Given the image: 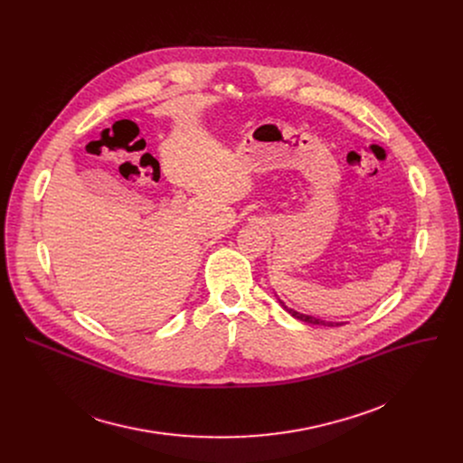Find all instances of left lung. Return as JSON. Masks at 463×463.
<instances>
[{
	"mask_svg": "<svg viewBox=\"0 0 463 463\" xmlns=\"http://www.w3.org/2000/svg\"><path fill=\"white\" fill-rule=\"evenodd\" d=\"M279 302H280V306H282L291 317H295V318H298V320H302V322H306V324H317V326H341V324H343V322H327V320H322V318H317V317H311V315L298 313V311L288 307L280 298H279Z\"/></svg>",
	"mask_w": 463,
	"mask_h": 463,
	"instance_id": "8db88e82",
	"label": "left lung"
}]
</instances>
